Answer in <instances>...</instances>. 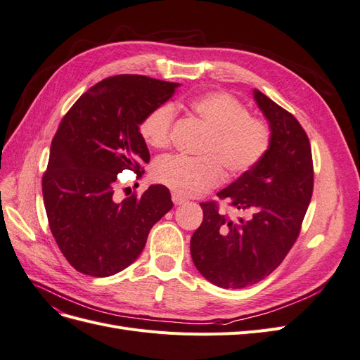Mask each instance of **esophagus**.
Returning <instances> with one entry per match:
<instances>
[{"mask_svg": "<svg viewBox=\"0 0 360 360\" xmlns=\"http://www.w3.org/2000/svg\"><path fill=\"white\" fill-rule=\"evenodd\" d=\"M171 200H172V202L176 204V205H180V204H184V202H186V200H184L183 197H180V195H176V193H172V195H171Z\"/></svg>", "mask_w": 360, "mask_h": 360, "instance_id": "34e87169", "label": "esophagus"}]
</instances>
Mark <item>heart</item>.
Listing matches in <instances>:
<instances>
[{
	"label": "heart",
	"mask_w": 360,
	"mask_h": 360,
	"mask_svg": "<svg viewBox=\"0 0 360 360\" xmlns=\"http://www.w3.org/2000/svg\"><path fill=\"white\" fill-rule=\"evenodd\" d=\"M189 110L209 127L202 158L163 156L153 165V179L180 197H195L213 189L224 180V167L230 176L252 169L271 144L270 127L264 120L249 115L245 103L230 93L213 91L188 102ZM176 111L169 103L150 110L139 123L146 144L165 148L171 143Z\"/></svg>",
	"instance_id": "1"
}]
</instances>
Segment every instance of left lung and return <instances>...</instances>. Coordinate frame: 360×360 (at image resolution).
Segmentation results:
<instances>
[{"label": "left lung", "mask_w": 360, "mask_h": 360, "mask_svg": "<svg viewBox=\"0 0 360 360\" xmlns=\"http://www.w3.org/2000/svg\"><path fill=\"white\" fill-rule=\"evenodd\" d=\"M269 120L271 144L258 165L217 197L240 213L219 212L216 201L201 202L202 224L191 238L200 274L224 288H245L274 271L302 230L314 189L309 138L291 112L255 90Z\"/></svg>", "instance_id": "1"}]
</instances>
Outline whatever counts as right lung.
I'll return each mask as SVG.
<instances>
[{"instance_id": "1", "label": "right lung", "mask_w": 360, "mask_h": 360, "mask_svg": "<svg viewBox=\"0 0 360 360\" xmlns=\"http://www.w3.org/2000/svg\"><path fill=\"white\" fill-rule=\"evenodd\" d=\"M179 84L115 75L94 84L63 117L41 179L51 233L73 269L94 278L122 271L143 252L148 233L172 209L171 193L153 184L115 200L117 176L144 174L150 153L143 117L165 103Z\"/></svg>"}]
</instances>
